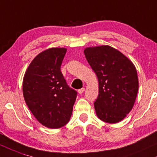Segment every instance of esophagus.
Segmentation results:
<instances>
[{
	"label": "esophagus",
	"mask_w": 157,
	"mask_h": 157,
	"mask_svg": "<svg viewBox=\"0 0 157 157\" xmlns=\"http://www.w3.org/2000/svg\"><path fill=\"white\" fill-rule=\"evenodd\" d=\"M84 90H85V88H84V87H83V88H81V89H79L78 91L79 94H82V93H84Z\"/></svg>",
	"instance_id": "34e87169"
}]
</instances>
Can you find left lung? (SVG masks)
<instances>
[{
    "label": "left lung",
    "instance_id": "8db88e82",
    "mask_svg": "<svg viewBox=\"0 0 157 157\" xmlns=\"http://www.w3.org/2000/svg\"><path fill=\"white\" fill-rule=\"evenodd\" d=\"M84 52L98 81L96 115L105 122H119L132 110L136 98L139 80L134 64L108 45L87 47Z\"/></svg>",
    "mask_w": 157,
    "mask_h": 157
}]
</instances>
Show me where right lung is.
Listing matches in <instances>:
<instances>
[{
  "label": "right lung",
  "mask_w": 157,
  "mask_h": 157,
  "mask_svg": "<svg viewBox=\"0 0 157 157\" xmlns=\"http://www.w3.org/2000/svg\"><path fill=\"white\" fill-rule=\"evenodd\" d=\"M64 47L40 52L32 61L23 79V94L36 119L49 128H60L70 121L77 92L61 72L66 54Z\"/></svg>",
  "instance_id": "1"
}]
</instances>
